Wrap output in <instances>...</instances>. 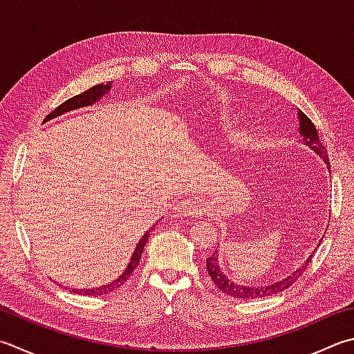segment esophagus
I'll return each instance as SVG.
<instances>
[{"instance_id": "esophagus-1", "label": "esophagus", "mask_w": 354, "mask_h": 354, "mask_svg": "<svg viewBox=\"0 0 354 354\" xmlns=\"http://www.w3.org/2000/svg\"><path fill=\"white\" fill-rule=\"evenodd\" d=\"M203 205L198 202L197 198H183L180 200L176 206V212L178 217H194L200 214Z\"/></svg>"}]
</instances>
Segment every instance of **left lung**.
I'll use <instances>...</instances> for the list:
<instances>
[{
	"instance_id": "obj_1",
	"label": "left lung",
	"mask_w": 354,
	"mask_h": 354,
	"mask_svg": "<svg viewBox=\"0 0 354 354\" xmlns=\"http://www.w3.org/2000/svg\"><path fill=\"white\" fill-rule=\"evenodd\" d=\"M297 117H299V124H301V136L304 137V145H306L308 148L315 151L319 157H322L325 165H330L328 156H326V151L324 148V145L321 143V140H319L317 129L315 128V124H313L311 120L306 117L302 111L297 112ZM321 242H322V240H321ZM321 242H319V243H321ZM313 254H315V252H313ZM313 254L306 257L305 262L301 266H299L296 271H292L290 276H286V277L281 279V281H277V282L266 283L263 286H245V285L232 282L231 279L225 274L223 270L220 268L217 250L212 252V256L206 259V270H208V274L211 276L212 282H214L217 288L222 292H225V295H228L231 297H239V299H259V297L277 295V292L286 290L288 286L295 283L297 281V277L301 276L302 272L305 271L306 266H308L310 260L313 259Z\"/></svg>"
}]
</instances>
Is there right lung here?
I'll return each mask as SVG.
<instances>
[{"mask_svg":"<svg viewBox=\"0 0 354 354\" xmlns=\"http://www.w3.org/2000/svg\"><path fill=\"white\" fill-rule=\"evenodd\" d=\"M109 88H111V82L106 83V84L102 83V84L94 86V88H91L88 91H84L83 94H80V95H75V97H72L69 100H66L63 104H59L57 109H53L50 114L44 118V122H49V120L55 118L58 115H62V114H64V112H69V111L78 109V108H84V106L94 104L95 102H98L100 98H103L104 94H108ZM152 230H154V226H152V228H149L148 231H146V234L142 239H140V242L136 246V251L132 252L131 262L128 263V266H126V270L122 272V276H118L115 281L109 282L108 285L98 286V288L75 290V288H68V286H63V288L69 290L71 292H75V295H82V296H103V295H108V292H112V291L118 290L120 286H122L124 282H128V279L131 277L132 272H134V270L138 266L140 257H142V252L145 250V245H146V242H148V237L151 236L149 232H152Z\"/></svg>","mask_w":354,"mask_h":354,"instance_id":"1","label":"right lung"}]
</instances>
